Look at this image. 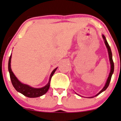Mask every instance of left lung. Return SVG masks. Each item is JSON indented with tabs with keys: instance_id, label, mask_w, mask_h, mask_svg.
Here are the masks:
<instances>
[{
	"instance_id": "1",
	"label": "left lung",
	"mask_w": 121,
	"mask_h": 121,
	"mask_svg": "<svg viewBox=\"0 0 121 121\" xmlns=\"http://www.w3.org/2000/svg\"><path fill=\"white\" fill-rule=\"evenodd\" d=\"M103 38L104 39V42H105V45H106V47L108 49V54H109V61H110V63H111V71H110V73H109V76H108V79L107 80V82H106V84H105V86H104V88L102 89V90L101 91H100V92L98 93V94L96 95L95 96H94V97H91V98H93V97H96V96L98 95L99 94H100V93L103 92V91H104L106 90V89L108 88V86H109V83H110V82H111V78H112V75L113 73V71H114V62H113V59H112V51H111V48H110V46L109 45H108L107 41L106 40V39H105V36L103 35Z\"/></svg>"
}]
</instances>
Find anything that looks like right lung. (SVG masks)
<instances>
[{"mask_svg": "<svg viewBox=\"0 0 121 121\" xmlns=\"http://www.w3.org/2000/svg\"><path fill=\"white\" fill-rule=\"evenodd\" d=\"M11 57L12 55L10 56L8 62V70L9 72L10 80H11L12 85H13L14 88L16 89V90L18 92L22 93L24 96H26L29 98H36L40 97L43 95L45 93H47L48 91V89L50 86V82L52 76H53V74L57 69V68L55 69L52 72L51 75H50L49 82L48 84L43 88H33L32 87H30L28 85L24 84L21 83L17 78L15 76L14 74L12 71L11 68H10V62H11Z\"/></svg>", "mask_w": 121, "mask_h": 121, "instance_id": "1", "label": "right lung"}]
</instances>
